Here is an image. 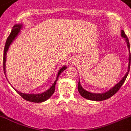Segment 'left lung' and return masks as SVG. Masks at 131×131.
<instances>
[{"label":"left lung","instance_id":"8db88e82","mask_svg":"<svg viewBox=\"0 0 131 131\" xmlns=\"http://www.w3.org/2000/svg\"><path fill=\"white\" fill-rule=\"evenodd\" d=\"M121 36L123 37V38L125 39L126 42V44H127V47H128V51H129V57H128V70H127V72L126 73V74L125 75V76L119 82L116 84L114 87H112L111 89H110L109 90H108L106 92L104 93H92L88 91H86V90H84L82 86H81L80 82V80L78 82V91L80 94V95L82 97H84V98H86L88 100H94V101H102V100H106L108 98H111V96H112L113 95H114L117 92L119 89L121 88V87L122 86L124 82H125V80H126V77L128 74V72H129V70H130V44H129V41H128V37H126V35H125L124 31L122 30L121 31Z\"/></svg>","mask_w":131,"mask_h":131}]
</instances>
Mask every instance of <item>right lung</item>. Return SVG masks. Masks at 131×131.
Wrapping results in <instances>:
<instances>
[{
    "label": "right lung",
    "mask_w": 131,
    "mask_h": 131,
    "mask_svg": "<svg viewBox=\"0 0 131 131\" xmlns=\"http://www.w3.org/2000/svg\"><path fill=\"white\" fill-rule=\"evenodd\" d=\"M22 28V25H15L13 27V29H12L11 33L9 35V36L8 37V38L6 39V43H5V49H4V54H3V70H4V73H6V68H5V63H6V52L8 51V49L9 48L10 44L13 42L15 39L17 37L19 32L20 31V29ZM67 68L66 66H63L62 68L59 70V72L57 75V78H56V80L54 82L53 84H52V86H51L47 90L41 94H25V93H22L19 92L17 90H15V91L17 92L20 96L23 98H24L25 100L29 101V102H43L45 100H47V99L50 98L53 95V94L55 92V86H56V84L58 81V79L59 78V75L61 74V72H63V70H65Z\"/></svg>",
    "instance_id": "obj_1"
}]
</instances>
